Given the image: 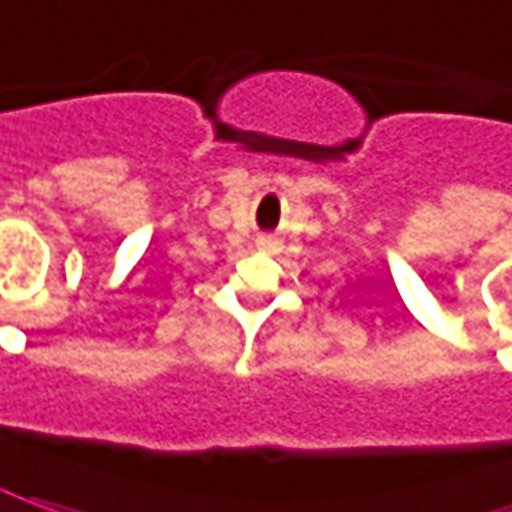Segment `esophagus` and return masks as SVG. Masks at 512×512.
I'll return each mask as SVG.
<instances>
[{"mask_svg":"<svg viewBox=\"0 0 512 512\" xmlns=\"http://www.w3.org/2000/svg\"><path fill=\"white\" fill-rule=\"evenodd\" d=\"M257 246H260V249H277V238H271V235H260V238H257Z\"/></svg>","mask_w":512,"mask_h":512,"instance_id":"esophagus-1","label":"esophagus"}]
</instances>
